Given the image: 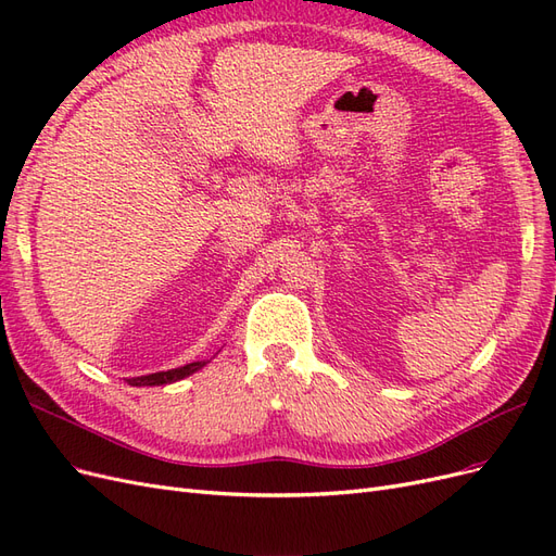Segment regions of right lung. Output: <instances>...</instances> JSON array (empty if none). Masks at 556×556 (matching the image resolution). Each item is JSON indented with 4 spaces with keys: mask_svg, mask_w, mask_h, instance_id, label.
Listing matches in <instances>:
<instances>
[{
    "mask_svg": "<svg viewBox=\"0 0 556 556\" xmlns=\"http://www.w3.org/2000/svg\"><path fill=\"white\" fill-rule=\"evenodd\" d=\"M208 362H192V364H185V366H178V368H169V371H157V374H148V376H139V378H127V384L131 387H143V384H172L176 380H182L192 376L194 371H199V368H204Z\"/></svg>",
    "mask_w": 556,
    "mask_h": 556,
    "instance_id": "1",
    "label": "right lung"
}]
</instances>
